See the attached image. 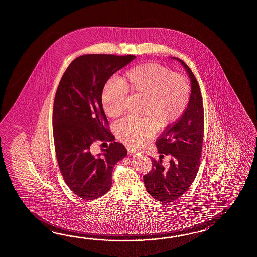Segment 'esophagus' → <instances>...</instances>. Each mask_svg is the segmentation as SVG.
Returning <instances> with one entry per match:
<instances>
[{
	"label": "esophagus",
	"mask_w": 257,
	"mask_h": 257,
	"mask_svg": "<svg viewBox=\"0 0 257 257\" xmlns=\"http://www.w3.org/2000/svg\"><path fill=\"white\" fill-rule=\"evenodd\" d=\"M128 153L131 154V155H135L137 153H141V151H139V150H136V149H128Z\"/></svg>",
	"instance_id": "obj_1"
}]
</instances>
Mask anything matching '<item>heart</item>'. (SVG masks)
<instances>
[{
  "mask_svg": "<svg viewBox=\"0 0 257 257\" xmlns=\"http://www.w3.org/2000/svg\"><path fill=\"white\" fill-rule=\"evenodd\" d=\"M126 93L143 97L144 117H126L115 126L121 142L139 147L153 139L156 126L164 130L179 120L190 98V85L186 77L166 66L145 63L127 71L119 82L105 84L101 102L104 113L115 118L126 110Z\"/></svg>",
  "mask_w": 257,
  "mask_h": 257,
  "instance_id": "obj_1",
  "label": "heart"
}]
</instances>
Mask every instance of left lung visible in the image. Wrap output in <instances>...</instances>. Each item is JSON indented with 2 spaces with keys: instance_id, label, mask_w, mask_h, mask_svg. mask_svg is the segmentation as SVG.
Instances as JSON below:
<instances>
[{
  "instance_id": "left-lung-1",
  "label": "left lung",
  "mask_w": 257,
  "mask_h": 257,
  "mask_svg": "<svg viewBox=\"0 0 257 257\" xmlns=\"http://www.w3.org/2000/svg\"><path fill=\"white\" fill-rule=\"evenodd\" d=\"M179 61L190 79L188 105L179 120L167 127L156 142L158 153L171 157L168 168L152 159L153 169L143 176L148 193L160 202H173L183 196L195 180L200 164L204 134L202 95L196 77L183 60Z\"/></svg>"
}]
</instances>
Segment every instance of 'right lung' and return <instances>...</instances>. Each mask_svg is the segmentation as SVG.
<instances>
[{
	"mask_svg": "<svg viewBox=\"0 0 257 257\" xmlns=\"http://www.w3.org/2000/svg\"><path fill=\"white\" fill-rule=\"evenodd\" d=\"M134 59V55H82L71 61L57 89L52 116L56 156L67 186L83 199L109 191L113 168L127 154L119 142H111L98 154L91 153V145L115 139L106 128L101 94L110 77Z\"/></svg>",
	"mask_w": 257,
	"mask_h": 257,
	"instance_id": "obj_1",
	"label": "right lung"
}]
</instances>
